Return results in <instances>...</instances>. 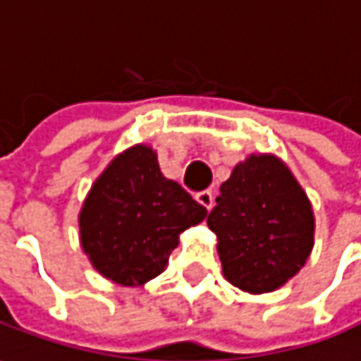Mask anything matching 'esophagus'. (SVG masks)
<instances>
[{"label":"esophagus","mask_w":361,"mask_h":361,"mask_svg":"<svg viewBox=\"0 0 361 361\" xmlns=\"http://www.w3.org/2000/svg\"><path fill=\"white\" fill-rule=\"evenodd\" d=\"M197 204H202L206 210H210L212 206H214V196H212V192H200L196 196Z\"/></svg>","instance_id":"1"}]
</instances>
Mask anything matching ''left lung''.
Instances as JSON below:
<instances>
[{
	"label": "left lung",
	"mask_w": 361,
	"mask_h": 361,
	"mask_svg": "<svg viewBox=\"0 0 361 361\" xmlns=\"http://www.w3.org/2000/svg\"><path fill=\"white\" fill-rule=\"evenodd\" d=\"M228 283L260 295L287 285L315 244V214L289 165L250 153L220 185L208 216Z\"/></svg>",
	"instance_id": "left-lung-1"
}]
</instances>
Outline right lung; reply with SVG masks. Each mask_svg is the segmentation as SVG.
Listing matches in <instances>:
<instances>
[{"mask_svg": "<svg viewBox=\"0 0 361 361\" xmlns=\"http://www.w3.org/2000/svg\"><path fill=\"white\" fill-rule=\"evenodd\" d=\"M208 216L178 181L167 180L147 143L115 155L78 212L80 246L97 273L121 287L161 274L180 234Z\"/></svg>", "mask_w": 361, "mask_h": 361, "instance_id": "right-lung-1", "label": "right lung"}]
</instances>
